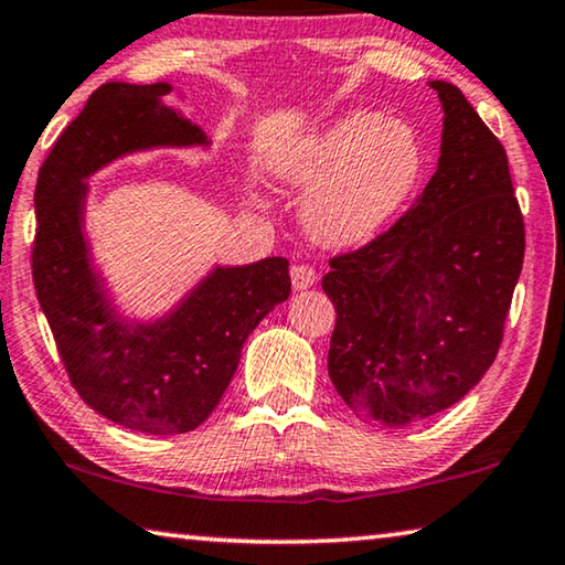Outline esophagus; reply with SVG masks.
Here are the masks:
<instances>
[{
  "label": "esophagus",
  "instance_id": "1",
  "mask_svg": "<svg viewBox=\"0 0 565 565\" xmlns=\"http://www.w3.org/2000/svg\"><path fill=\"white\" fill-rule=\"evenodd\" d=\"M315 281H317L315 266H309V264H294L291 266L294 289H309V286H315Z\"/></svg>",
  "mask_w": 565,
  "mask_h": 565
}]
</instances>
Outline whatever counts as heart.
I'll return each instance as SVG.
<instances>
[{"label": "heart", "mask_w": 565, "mask_h": 565, "mask_svg": "<svg viewBox=\"0 0 565 565\" xmlns=\"http://www.w3.org/2000/svg\"><path fill=\"white\" fill-rule=\"evenodd\" d=\"M423 168L417 132L402 120L349 113L281 158L286 183H315L303 203L309 234L329 246H356L392 218Z\"/></svg>", "instance_id": "heart-1"}]
</instances>
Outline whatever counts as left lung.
<instances>
[{
	"label": "left lung",
	"mask_w": 565,
	"mask_h": 565,
	"mask_svg": "<svg viewBox=\"0 0 565 565\" xmlns=\"http://www.w3.org/2000/svg\"><path fill=\"white\" fill-rule=\"evenodd\" d=\"M445 107L440 163L415 203L329 258V377L354 415L405 427L462 399L495 362L523 268L525 223L508 156L465 95Z\"/></svg>",
	"instance_id": "8db88e82"
}]
</instances>
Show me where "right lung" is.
I'll use <instances>...</instances> for the list:
<instances>
[{
  "mask_svg": "<svg viewBox=\"0 0 565 565\" xmlns=\"http://www.w3.org/2000/svg\"><path fill=\"white\" fill-rule=\"evenodd\" d=\"M168 93L166 83L97 87L50 148L34 188L32 281L67 377L85 405L148 435L203 425L234 377L246 337L291 294L289 262L274 256L216 268L156 327L130 331L113 319L79 228L83 178L130 150L203 142V132L163 103Z\"/></svg>",
  "mask_w": 565,
  "mask_h": 565,
  "instance_id": "1",
  "label": "right lung"
}]
</instances>
